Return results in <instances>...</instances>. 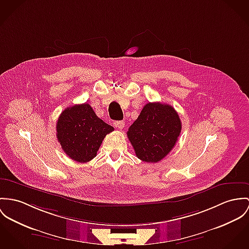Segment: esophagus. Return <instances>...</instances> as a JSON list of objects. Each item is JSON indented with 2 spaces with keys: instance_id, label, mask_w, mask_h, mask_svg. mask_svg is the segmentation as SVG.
<instances>
[{
  "instance_id": "34e87169",
  "label": "esophagus",
  "mask_w": 249,
  "mask_h": 249,
  "mask_svg": "<svg viewBox=\"0 0 249 249\" xmlns=\"http://www.w3.org/2000/svg\"><path fill=\"white\" fill-rule=\"evenodd\" d=\"M115 125H116V127H118L119 129L122 130L124 127V121H118V122H116Z\"/></svg>"
}]
</instances>
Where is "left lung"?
Listing matches in <instances>:
<instances>
[{
    "mask_svg": "<svg viewBox=\"0 0 249 249\" xmlns=\"http://www.w3.org/2000/svg\"><path fill=\"white\" fill-rule=\"evenodd\" d=\"M181 129L180 117L171 106L148 103L128 128L127 137L138 158L158 162L172 150Z\"/></svg>",
    "mask_w": 249,
    "mask_h": 249,
    "instance_id": "1",
    "label": "left lung"
}]
</instances>
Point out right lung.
Wrapping results in <instances>:
<instances>
[{"instance_id": "add662e5", "label": "right lung", "mask_w": 249, "mask_h": 249, "mask_svg": "<svg viewBox=\"0 0 249 249\" xmlns=\"http://www.w3.org/2000/svg\"><path fill=\"white\" fill-rule=\"evenodd\" d=\"M57 139L69 158L88 162L97 155L103 140L113 126L98 118L89 104L67 107L60 115Z\"/></svg>"}]
</instances>
